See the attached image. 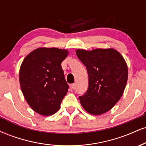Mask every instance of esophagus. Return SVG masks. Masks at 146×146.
<instances>
[{
  "label": "esophagus",
  "mask_w": 146,
  "mask_h": 146,
  "mask_svg": "<svg viewBox=\"0 0 146 146\" xmlns=\"http://www.w3.org/2000/svg\"><path fill=\"white\" fill-rule=\"evenodd\" d=\"M75 86H76V85H75V84H72L71 86V88H72V89H73V90L75 89Z\"/></svg>",
  "instance_id": "obj_1"
}]
</instances>
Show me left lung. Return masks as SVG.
Here are the masks:
<instances>
[{"label":"left lung","mask_w":146,"mask_h":146,"mask_svg":"<svg viewBox=\"0 0 146 146\" xmlns=\"http://www.w3.org/2000/svg\"><path fill=\"white\" fill-rule=\"evenodd\" d=\"M78 58L88 74L86 93L79 97L84 109L93 115L109 111L124 92L128 80V66L115 48L77 49Z\"/></svg>","instance_id":"obj_1"}]
</instances>
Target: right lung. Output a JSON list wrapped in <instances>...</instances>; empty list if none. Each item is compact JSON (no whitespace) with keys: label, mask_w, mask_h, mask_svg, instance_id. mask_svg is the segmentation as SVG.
Here are the masks:
<instances>
[{"label":"right lung","mask_w":146,"mask_h":146,"mask_svg":"<svg viewBox=\"0 0 146 146\" xmlns=\"http://www.w3.org/2000/svg\"><path fill=\"white\" fill-rule=\"evenodd\" d=\"M68 54L67 49L40 47L25 58L19 71L21 88L29 106L43 116L60 109L68 92L61 63Z\"/></svg>","instance_id":"right-lung-1"}]
</instances>
